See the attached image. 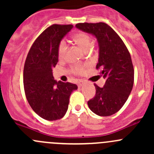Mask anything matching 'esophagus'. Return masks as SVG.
<instances>
[{"mask_svg": "<svg viewBox=\"0 0 154 154\" xmlns=\"http://www.w3.org/2000/svg\"><path fill=\"white\" fill-rule=\"evenodd\" d=\"M83 84H84V82H83V81H79L78 82V87H81Z\"/></svg>", "mask_w": 154, "mask_h": 154, "instance_id": "obj_1", "label": "esophagus"}]
</instances>
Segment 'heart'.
<instances>
[{
    "instance_id": "heart-1",
    "label": "heart",
    "mask_w": 154,
    "mask_h": 154,
    "mask_svg": "<svg viewBox=\"0 0 154 154\" xmlns=\"http://www.w3.org/2000/svg\"><path fill=\"white\" fill-rule=\"evenodd\" d=\"M72 40L75 44L82 49L84 50L85 51H88L91 48V44H92V39L90 36L89 34L85 32H77L74 33L72 36ZM68 46L66 42L64 40H62L58 45V49H57V54H58V57L61 60L63 59L66 56V52H67ZM83 70V66L82 65H77L73 68V71L77 74H80Z\"/></svg>"
}]
</instances>
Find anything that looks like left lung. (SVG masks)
Listing matches in <instances>:
<instances>
[{"instance_id": "1", "label": "left lung", "mask_w": 154, "mask_h": 154, "mask_svg": "<svg viewBox=\"0 0 154 154\" xmlns=\"http://www.w3.org/2000/svg\"><path fill=\"white\" fill-rule=\"evenodd\" d=\"M76 27L97 38L96 68L101 69V76L106 79L102 88L94 84L95 96L88 100V106L97 116H112L124 106L133 88L134 70L130 53L116 31L105 23H80Z\"/></svg>"}]
</instances>
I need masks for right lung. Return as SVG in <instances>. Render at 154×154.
Instances as JSON below:
<instances>
[{
    "label": "right lung",
    "instance_id": "add662e5",
    "mask_svg": "<svg viewBox=\"0 0 154 154\" xmlns=\"http://www.w3.org/2000/svg\"><path fill=\"white\" fill-rule=\"evenodd\" d=\"M71 24H53L36 38L29 50L24 68V87L31 108L48 121L66 115L70 95L77 86L54 80L53 68L58 63L57 49Z\"/></svg>",
    "mask_w": 154,
    "mask_h": 154
}]
</instances>
